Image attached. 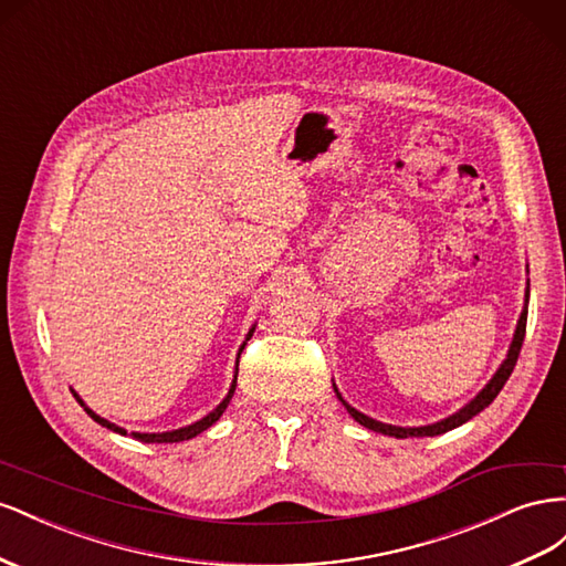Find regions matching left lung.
I'll return each instance as SVG.
<instances>
[{
    "mask_svg": "<svg viewBox=\"0 0 566 566\" xmlns=\"http://www.w3.org/2000/svg\"><path fill=\"white\" fill-rule=\"evenodd\" d=\"M526 301H528V289H526ZM526 315H528V311H526V305H524V311H522V315H520V322H516V329H514V338H512L510 350H507V358L503 360V365L497 367V373L493 375V379H491L486 386H483V389H481L470 402H467L464 408H460L455 415H450V417L441 419V422H433V424H427V427H394V424H384V422H377V419L367 417V415L358 412L355 408H350L348 402L342 398V394H338L336 386H334V394H336L338 400L344 402L348 415L355 419V422L367 427V429H373V431H379V433H384V436H396V439H408V436H439V433H446V431L455 429V427H460V424H464V422H470V419H472L474 415H479L483 408H489L491 402L495 400V396H497L500 391H503V386H505V381L510 379L512 369H514V365H516V358H520L522 344H524Z\"/></svg>",
    "mask_w": 566,
    "mask_h": 566,
    "instance_id": "left-lung-1",
    "label": "left lung"
}]
</instances>
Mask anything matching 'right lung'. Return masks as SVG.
I'll list each match as a JSON object with an SVG mask.
<instances>
[{"label":"right lung","instance_id":"obj_1","mask_svg":"<svg viewBox=\"0 0 566 566\" xmlns=\"http://www.w3.org/2000/svg\"><path fill=\"white\" fill-rule=\"evenodd\" d=\"M253 329L255 327H251L249 329V334H247V342L249 338L253 336ZM247 342L241 344V348H239V355H241V350H244V346H247ZM239 355H237V369H239ZM234 389H237V375H234V379H232V386H230V391H228V396L222 398V402L220 406L213 410V412H208L203 419H199V422H193V424H189V427H182V429H172V431H164V433H139V431H133L130 436L133 439H137V441H142V443H180V441H189V439H193V436H199L201 431H206L208 427H213L218 419H220V415L224 412V408L230 406V400H232V396H234ZM73 396H75V400L80 402V406L85 408V412L94 419L96 424H102V427H106V429H111V431H116V433H123V436H127V431L123 429V427H118V424H113V422H108V419H104V417H99L96 415L94 410H90L85 402H83V398H80L75 391H73Z\"/></svg>","mask_w":566,"mask_h":566}]
</instances>
